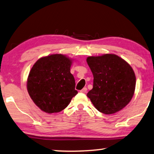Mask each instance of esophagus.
I'll list each match as a JSON object with an SVG mask.
<instances>
[{
    "label": "esophagus",
    "mask_w": 154,
    "mask_h": 154,
    "mask_svg": "<svg viewBox=\"0 0 154 154\" xmlns=\"http://www.w3.org/2000/svg\"><path fill=\"white\" fill-rule=\"evenodd\" d=\"M80 92H81V93H86V92H87V88H84L83 89H82V90L80 91Z\"/></svg>",
    "instance_id": "1"
}]
</instances>
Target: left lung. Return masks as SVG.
<instances>
[{
  "label": "left lung",
  "instance_id": "1",
  "mask_svg": "<svg viewBox=\"0 0 154 154\" xmlns=\"http://www.w3.org/2000/svg\"><path fill=\"white\" fill-rule=\"evenodd\" d=\"M93 75V87L87 93L101 113H116L129 103L136 87V75L129 64L116 54L89 57L86 59Z\"/></svg>",
  "mask_w": 154,
  "mask_h": 154
}]
</instances>
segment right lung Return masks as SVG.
I'll list each match as a JSON object with an SVG mask.
<instances>
[{"instance_id": "add662e5", "label": "right lung", "mask_w": 154, "mask_h": 154, "mask_svg": "<svg viewBox=\"0 0 154 154\" xmlns=\"http://www.w3.org/2000/svg\"><path fill=\"white\" fill-rule=\"evenodd\" d=\"M71 63L68 57L56 54L39 59L32 68L27 91L34 104L45 113L61 111L78 93L70 73Z\"/></svg>"}]
</instances>
